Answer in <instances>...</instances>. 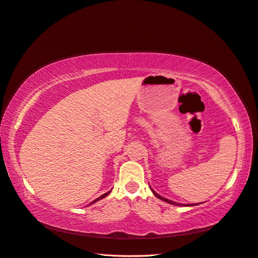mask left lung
<instances>
[{"label": "left lung", "instance_id": "8db88e82", "mask_svg": "<svg viewBox=\"0 0 258 258\" xmlns=\"http://www.w3.org/2000/svg\"><path fill=\"white\" fill-rule=\"evenodd\" d=\"M152 189V188H151ZM152 191H153V194L155 195L156 197L157 198H159L160 200H162V201H166V202H168V204H171V205H174V206H186V207H189V206H194V205H181V204H176V202H173V201H171V200H169V199H166V198H163V197H161V196H159V195L157 194V192H155L153 189H152Z\"/></svg>", "mask_w": 258, "mask_h": 258}]
</instances>
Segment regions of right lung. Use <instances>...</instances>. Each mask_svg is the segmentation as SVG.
<instances>
[{
	"mask_svg": "<svg viewBox=\"0 0 258 258\" xmlns=\"http://www.w3.org/2000/svg\"><path fill=\"white\" fill-rule=\"evenodd\" d=\"M110 192H111V190H110V191H107V192H105V194H103V195H102V196H100V197H99V198H97L96 200H93V201L91 202V204H90V205H92V204H95V202H97L98 200H100V199H102V198L106 197V196H107V195H108V194H110Z\"/></svg>",
	"mask_w": 258,
	"mask_h": 258,
	"instance_id": "add662e5",
	"label": "right lung"
}]
</instances>
